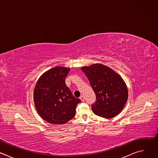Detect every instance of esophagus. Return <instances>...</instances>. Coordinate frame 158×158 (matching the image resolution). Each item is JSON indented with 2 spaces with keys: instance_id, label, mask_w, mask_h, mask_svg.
<instances>
[{
  "instance_id": "esophagus-1",
  "label": "esophagus",
  "mask_w": 158,
  "mask_h": 158,
  "mask_svg": "<svg viewBox=\"0 0 158 158\" xmlns=\"http://www.w3.org/2000/svg\"><path fill=\"white\" fill-rule=\"evenodd\" d=\"M80 99L81 100V101H82V102H84V97L83 96H81V97H80Z\"/></svg>"
}]
</instances>
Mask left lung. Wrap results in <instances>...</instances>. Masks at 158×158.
Returning a JSON list of instances; mask_svg holds the SVG:
<instances>
[{
	"label": "left lung",
	"instance_id": "8db88e82",
	"mask_svg": "<svg viewBox=\"0 0 158 158\" xmlns=\"http://www.w3.org/2000/svg\"><path fill=\"white\" fill-rule=\"evenodd\" d=\"M96 96L92 104L94 113L102 118L117 116L126 104L128 91L126 83L115 71L101 64L81 67Z\"/></svg>",
	"mask_w": 158,
	"mask_h": 158
}]
</instances>
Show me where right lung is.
<instances>
[{"label":"right lung","mask_w":158,"mask_h":158,"mask_svg":"<svg viewBox=\"0 0 158 158\" xmlns=\"http://www.w3.org/2000/svg\"><path fill=\"white\" fill-rule=\"evenodd\" d=\"M70 69L56 67L44 73L34 90V101L39 116L53 124H63L72 119L81 100L76 98L65 83Z\"/></svg>","instance_id":"add662e5"}]
</instances>
